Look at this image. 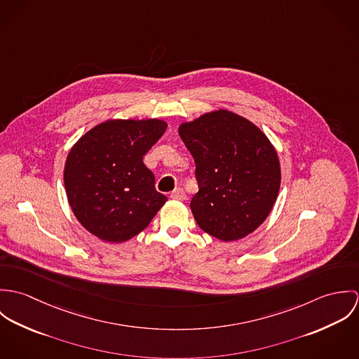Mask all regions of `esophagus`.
<instances>
[{"mask_svg":"<svg viewBox=\"0 0 359 359\" xmlns=\"http://www.w3.org/2000/svg\"><path fill=\"white\" fill-rule=\"evenodd\" d=\"M170 198L174 199V201H184V199L187 198V195H185V191H184L182 188H177V189H174V191L171 192Z\"/></svg>","mask_w":359,"mask_h":359,"instance_id":"esophagus-1","label":"esophagus"}]
</instances>
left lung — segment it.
Returning a JSON list of instances; mask_svg holds the SVG:
<instances>
[{
  "label": "left lung",
  "mask_w": 359,
  "mask_h": 359,
  "mask_svg": "<svg viewBox=\"0 0 359 359\" xmlns=\"http://www.w3.org/2000/svg\"><path fill=\"white\" fill-rule=\"evenodd\" d=\"M180 137L196 163L199 192L191 210L198 225L224 242L256 231L280 187L278 154L262 131L242 116L218 110L181 124Z\"/></svg>",
  "instance_id": "1"
}]
</instances>
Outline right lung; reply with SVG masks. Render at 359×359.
Here are the masks:
<instances>
[{
  "label": "right lung",
  "instance_id": "add662e5",
  "mask_svg": "<svg viewBox=\"0 0 359 359\" xmlns=\"http://www.w3.org/2000/svg\"><path fill=\"white\" fill-rule=\"evenodd\" d=\"M165 128L157 118L109 120L72 148L63 172L67 201L93 235L126 242L142 232L167 202L142 161Z\"/></svg>",
  "mask_w": 359,
  "mask_h": 359
}]
</instances>
